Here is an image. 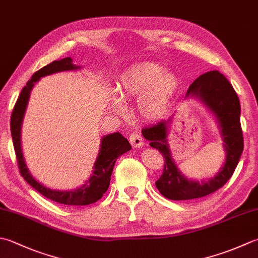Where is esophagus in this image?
<instances>
[{
  "label": "esophagus",
  "instance_id": "obj_1",
  "mask_svg": "<svg viewBox=\"0 0 258 258\" xmlns=\"http://www.w3.org/2000/svg\"><path fill=\"white\" fill-rule=\"evenodd\" d=\"M128 141H130V143L132 144L133 148H141V146H143V144H144L143 138L139 133L131 134L130 138H128Z\"/></svg>",
  "mask_w": 258,
  "mask_h": 258
}]
</instances>
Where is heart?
<instances>
[{"instance_id": "b5f03b06", "label": "heart", "mask_w": 258, "mask_h": 258, "mask_svg": "<svg viewBox=\"0 0 258 258\" xmlns=\"http://www.w3.org/2000/svg\"><path fill=\"white\" fill-rule=\"evenodd\" d=\"M179 86V78L173 73L165 72L162 64H135L120 76L117 90L121 97L113 95L110 106L114 112L123 113V99H139L140 114L145 119L158 120L168 113Z\"/></svg>"}]
</instances>
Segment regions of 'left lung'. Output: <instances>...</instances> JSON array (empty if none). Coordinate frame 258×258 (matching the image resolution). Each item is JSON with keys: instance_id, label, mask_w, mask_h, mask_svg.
I'll return each mask as SVG.
<instances>
[{"instance_id": "8db88e82", "label": "left lung", "mask_w": 258, "mask_h": 258, "mask_svg": "<svg viewBox=\"0 0 258 258\" xmlns=\"http://www.w3.org/2000/svg\"><path fill=\"white\" fill-rule=\"evenodd\" d=\"M185 96L199 98L216 116L224 141L226 161L214 178L201 182L188 180L176 168L171 155L168 144L171 118L143 128L144 139L149 140L150 146L162 153L165 159L163 173L155 185L160 194L170 200L197 199L220 189L231 178L244 150L239 98L223 74L218 70H213L199 76L190 85Z\"/></svg>"}]
</instances>
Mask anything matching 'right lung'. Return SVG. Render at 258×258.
<instances>
[{
    "instance_id": "1",
    "label": "right lung",
    "mask_w": 258,
    "mask_h": 258,
    "mask_svg": "<svg viewBox=\"0 0 258 258\" xmlns=\"http://www.w3.org/2000/svg\"><path fill=\"white\" fill-rule=\"evenodd\" d=\"M79 68V66L73 63V60L70 57L63 58L61 60H55V61L44 66L43 68L34 73L31 79L27 83V86H24L17 103L14 105L11 115V134L20 173L32 188L44 196L45 198L55 201L58 204L68 206H87L96 203V201L102 198L109 186L110 175H112L116 159L132 149L127 139H125L118 132L104 136L102 139V143H100L99 153L94 164L93 174L90 175L87 182L76 190L60 191L47 188V186L35 180L31 173L29 172L27 164L24 162L21 149V127L25 109H27L30 98V93H31L34 84L41 77Z\"/></svg>"
}]
</instances>
